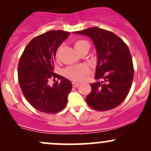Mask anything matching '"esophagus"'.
Instances as JSON below:
<instances>
[{"label":"esophagus","instance_id":"obj_1","mask_svg":"<svg viewBox=\"0 0 151 151\" xmlns=\"http://www.w3.org/2000/svg\"><path fill=\"white\" fill-rule=\"evenodd\" d=\"M80 85V83H76V82H72V85L73 87H74V88H77V87H78Z\"/></svg>","mask_w":151,"mask_h":151}]
</instances>
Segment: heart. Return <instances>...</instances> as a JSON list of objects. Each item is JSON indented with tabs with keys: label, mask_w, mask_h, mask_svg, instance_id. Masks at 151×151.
Instances as JSON below:
<instances>
[{
	"label": "heart",
	"mask_w": 151,
	"mask_h": 151,
	"mask_svg": "<svg viewBox=\"0 0 151 151\" xmlns=\"http://www.w3.org/2000/svg\"><path fill=\"white\" fill-rule=\"evenodd\" d=\"M74 48L77 52H80L81 50L88 49L89 50L90 45L87 41L80 39L76 41L74 43ZM88 72V70L85 66H70L66 68L64 70V75L67 78L74 81H80L83 80L85 74Z\"/></svg>",
	"instance_id": "heart-1"
}]
</instances>
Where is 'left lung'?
<instances>
[{
    "mask_svg": "<svg viewBox=\"0 0 151 151\" xmlns=\"http://www.w3.org/2000/svg\"><path fill=\"white\" fill-rule=\"evenodd\" d=\"M92 39L97 53L95 79L91 83L87 104L98 111L120 105L129 94L134 78V66L129 47L115 33L97 27L75 31Z\"/></svg>",
    "mask_w": 151,
    "mask_h": 151,
    "instance_id": "left-lung-1",
    "label": "left lung"
}]
</instances>
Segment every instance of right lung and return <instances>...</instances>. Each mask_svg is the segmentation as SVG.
I'll list each match as a JSON object with an SVG mask.
<instances>
[{
    "instance_id": "1",
    "label": "right lung",
    "mask_w": 151,
    "mask_h": 151,
    "mask_svg": "<svg viewBox=\"0 0 151 151\" xmlns=\"http://www.w3.org/2000/svg\"><path fill=\"white\" fill-rule=\"evenodd\" d=\"M69 34L63 30H50L39 35L29 42L19 59V86L25 99L40 112L56 113L66 106L72 85L53 70L57 50ZM50 79L54 81L52 86Z\"/></svg>"
}]
</instances>
